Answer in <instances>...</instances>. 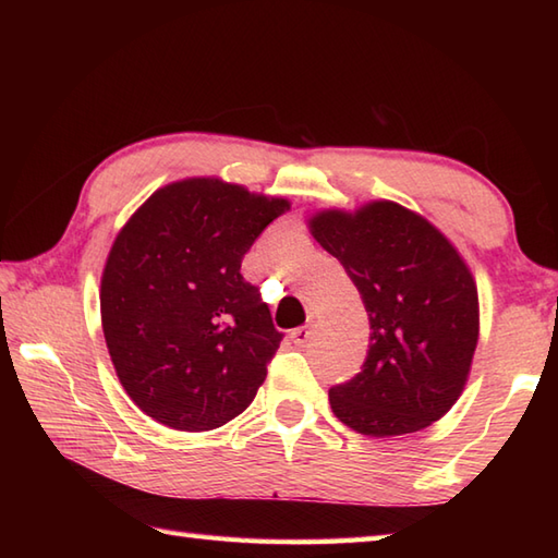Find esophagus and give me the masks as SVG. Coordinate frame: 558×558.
Returning a JSON list of instances; mask_svg holds the SVG:
<instances>
[{
    "label": "esophagus",
    "instance_id": "1",
    "mask_svg": "<svg viewBox=\"0 0 558 558\" xmlns=\"http://www.w3.org/2000/svg\"><path fill=\"white\" fill-rule=\"evenodd\" d=\"M312 336H314V324H306L292 330V342L294 345H306V342L312 340Z\"/></svg>",
    "mask_w": 558,
    "mask_h": 558
}]
</instances>
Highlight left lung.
Here are the masks:
<instances>
[{
  "mask_svg": "<svg viewBox=\"0 0 558 558\" xmlns=\"http://www.w3.org/2000/svg\"><path fill=\"white\" fill-rule=\"evenodd\" d=\"M312 234L369 314L362 372L328 390L336 417L369 436L420 432L453 408L480 336L477 288L432 222L393 201L324 210Z\"/></svg>",
  "mask_w": 558,
  "mask_h": 558,
  "instance_id": "left-lung-1",
  "label": "left lung"
}]
</instances>
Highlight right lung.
<instances>
[{
    "instance_id": "obj_1",
    "label": "right lung",
    "mask_w": 558,
    "mask_h": 558,
    "mask_svg": "<svg viewBox=\"0 0 558 558\" xmlns=\"http://www.w3.org/2000/svg\"><path fill=\"white\" fill-rule=\"evenodd\" d=\"M286 198L210 177L158 189L117 234L100 286L117 376L148 417L180 432L228 424L280 348L242 258Z\"/></svg>"
}]
</instances>
